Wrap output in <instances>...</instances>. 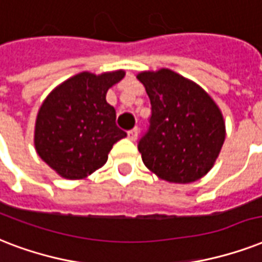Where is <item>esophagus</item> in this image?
<instances>
[{"instance_id": "34e87169", "label": "esophagus", "mask_w": 262, "mask_h": 262, "mask_svg": "<svg viewBox=\"0 0 262 262\" xmlns=\"http://www.w3.org/2000/svg\"><path fill=\"white\" fill-rule=\"evenodd\" d=\"M138 128H133V129H129L128 131V139H131V141H135L138 138Z\"/></svg>"}]
</instances>
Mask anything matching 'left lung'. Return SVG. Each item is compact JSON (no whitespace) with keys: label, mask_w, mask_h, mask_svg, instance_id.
<instances>
[{"label":"left lung","mask_w":262,"mask_h":262,"mask_svg":"<svg viewBox=\"0 0 262 262\" xmlns=\"http://www.w3.org/2000/svg\"><path fill=\"white\" fill-rule=\"evenodd\" d=\"M137 79L151 103L149 131L138 150L150 172L169 183L204 178L226 139V121L206 91L175 71H143Z\"/></svg>","instance_id":"1"}]
</instances>
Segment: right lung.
I'll return each mask as SVG.
<instances>
[{
    "mask_svg": "<svg viewBox=\"0 0 262 262\" xmlns=\"http://www.w3.org/2000/svg\"><path fill=\"white\" fill-rule=\"evenodd\" d=\"M125 76L117 70L101 75L80 72L54 87L40 105L34 145L40 159L64 179H84L102 167L117 141L116 111L106 93Z\"/></svg>",
    "mask_w": 262,
    "mask_h": 262,
    "instance_id": "1",
    "label": "right lung"
}]
</instances>
